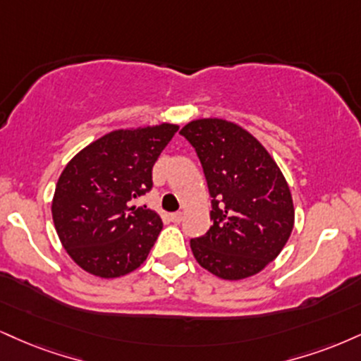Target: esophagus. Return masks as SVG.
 I'll use <instances>...</instances> for the list:
<instances>
[{
  "label": "esophagus",
  "instance_id": "34e87169",
  "mask_svg": "<svg viewBox=\"0 0 361 361\" xmlns=\"http://www.w3.org/2000/svg\"><path fill=\"white\" fill-rule=\"evenodd\" d=\"M169 220H171V222H175V224H180L181 220H183V214H181V212H176V214H171V215H169Z\"/></svg>",
  "mask_w": 361,
  "mask_h": 361
}]
</instances>
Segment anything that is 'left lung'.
<instances>
[{"mask_svg":"<svg viewBox=\"0 0 361 361\" xmlns=\"http://www.w3.org/2000/svg\"><path fill=\"white\" fill-rule=\"evenodd\" d=\"M180 133L197 151L214 198L210 230L190 240L195 259L225 281L257 274L281 254L294 227L293 195L281 168L232 121L195 119Z\"/></svg>","mask_w":361,"mask_h":361,"instance_id":"left-lung-1","label":"left lung"}]
</instances>
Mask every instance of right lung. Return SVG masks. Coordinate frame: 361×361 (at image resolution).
I'll return each instance as SVG.
<instances>
[{
	"mask_svg": "<svg viewBox=\"0 0 361 361\" xmlns=\"http://www.w3.org/2000/svg\"><path fill=\"white\" fill-rule=\"evenodd\" d=\"M178 128L163 123L111 131L63 168L51 216L63 249L85 272L114 279L146 260L161 216L131 202L151 190L153 164Z\"/></svg>",
	"mask_w": 361,
	"mask_h": 361,
	"instance_id": "1",
	"label": "right lung"
}]
</instances>
